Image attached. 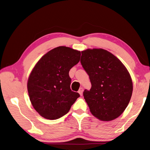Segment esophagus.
<instances>
[{"label": "esophagus", "instance_id": "obj_1", "mask_svg": "<svg viewBox=\"0 0 150 150\" xmlns=\"http://www.w3.org/2000/svg\"><path fill=\"white\" fill-rule=\"evenodd\" d=\"M79 92V93L81 96H83V88H81L79 90V92Z\"/></svg>", "mask_w": 150, "mask_h": 150}]
</instances>
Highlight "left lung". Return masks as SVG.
Returning <instances> with one entry per match:
<instances>
[{
    "mask_svg": "<svg viewBox=\"0 0 150 150\" xmlns=\"http://www.w3.org/2000/svg\"><path fill=\"white\" fill-rule=\"evenodd\" d=\"M81 63L92 87L83 96L93 116L102 121L118 118L127 107L133 93L129 73L118 58L107 50L81 52Z\"/></svg>",
    "mask_w": 150,
    "mask_h": 150,
    "instance_id": "1",
    "label": "left lung"
}]
</instances>
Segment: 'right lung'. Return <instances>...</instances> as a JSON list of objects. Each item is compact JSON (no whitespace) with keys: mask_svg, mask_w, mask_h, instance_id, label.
Masks as SVG:
<instances>
[{"mask_svg":"<svg viewBox=\"0 0 150 150\" xmlns=\"http://www.w3.org/2000/svg\"><path fill=\"white\" fill-rule=\"evenodd\" d=\"M81 52L65 46L49 51L40 58L28 79L32 106L40 116L57 120L69 112L80 95L70 88L69 71L80 60Z\"/></svg>","mask_w":150,"mask_h":150,"instance_id":"1","label":"right lung"}]
</instances>
